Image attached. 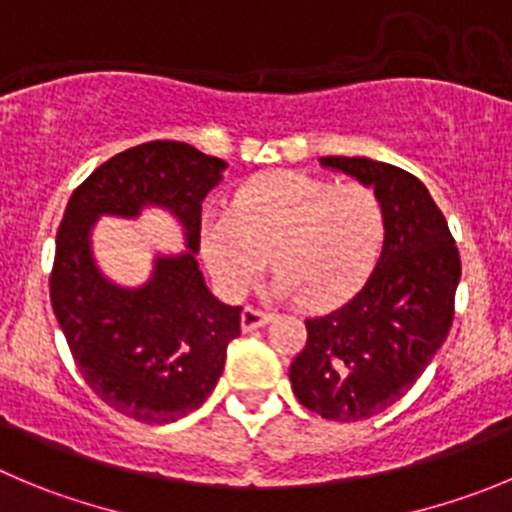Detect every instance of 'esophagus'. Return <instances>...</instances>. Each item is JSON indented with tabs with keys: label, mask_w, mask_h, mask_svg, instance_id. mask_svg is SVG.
I'll return each mask as SVG.
<instances>
[{
	"label": "esophagus",
	"mask_w": 512,
	"mask_h": 512,
	"mask_svg": "<svg viewBox=\"0 0 512 512\" xmlns=\"http://www.w3.org/2000/svg\"><path fill=\"white\" fill-rule=\"evenodd\" d=\"M267 321H270V313H267V310L255 308V305H247V308L242 310V328H245V331L262 328Z\"/></svg>",
	"instance_id": "1"
}]
</instances>
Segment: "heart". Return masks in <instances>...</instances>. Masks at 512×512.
Masks as SVG:
<instances>
[{
  "label": "heart",
  "mask_w": 512,
  "mask_h": 512,
  "mask_svg": "<svg viewBox=\"0 0 512 512\" xmlns=\"http://www.w3.org/2000/svg\"><path fill=\"white\" fill-rule=\"evenodd\" d=\"M386 240V209L374 186L333 184L300 171H270L237 191L232 214H207L202 252L214 280L237 298L267 257L275 290L308 305H336L361 288Z\"/></svg>",
  "instance_id": "heart-1"
}]
</instances>
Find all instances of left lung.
<instances>
[{"mask_svg": "<svg viewBox=\"0 0 512 512\" xmlns=\"http://www.w3.org/2000/svg\"><path fill=\"white\" fill-rule=\"evenodd\" d=\"M321 164L374 186L386 209V240L364 288L305 321L308 341L290 364V384L318 417L361 422L407 394L450 333L460 252L414 174L358 156H323Z\"/></svg>", "mask_w": 512, "mask_h": 512, "instance_id": "8db88e82", "label": "left lung"}]
</instances>
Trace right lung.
Here are the masks:
<instances>
[{"instance_id":"1","label":"right lung","mask_w":512,"mask_h":512,"mask_svg":"<svg viewBox=\"0 0 512 512\" xmlns=\"http://www.w3.org/2000/svg\"><path fill=\"white\" fill-rule=\"evenodd\" d=\"M224 166L181 141L126 148L73 191L57 229L50 272L57 323L85 384L136 422H176L202 407L222 376L229 341L242 331V308L219 303L194 260L202 202ZM143 203L171 208L192 252L160 258L151 284L123 291L92 265L89 224L98 213L132 216Z\"/></svg>"}]
</instances>
